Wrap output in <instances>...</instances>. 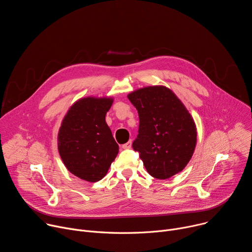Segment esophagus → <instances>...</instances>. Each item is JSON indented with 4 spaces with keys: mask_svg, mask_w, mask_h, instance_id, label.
<instances>
[{
    "mask_svg": "<svg viewBox=\"0 0 252 252\" xmlns=\"http://www.w3.org/2000/svg\"><path fill=\"white\" fill-rule=\"evenodd\" d=\"M130 148H131V140L127 141L126 143H125V145L122 146V149H124V150H129Z\"/></svg>",
    "mask_w": 252,
    "mask_h": 252,
    "instance_id": "1",
    "label": "esophagus"
}]
</instances>
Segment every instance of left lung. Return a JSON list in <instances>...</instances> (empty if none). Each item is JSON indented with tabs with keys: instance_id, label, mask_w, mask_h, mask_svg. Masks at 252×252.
I'll return each mask as SVG.
<instances>
[{
	"instance_id": "1",
	"label": "left lung",
	"mask_w": 252,
	"mask_h": 252,
	"mask_svg": "<svg viewBox=\"0 0 252 252\" xmlns=\"http://www.w3.org/2000/svg\"><path fill=\"white\" fill-rule=\"evenodd\" d=\"M139 118L132 149L148 172L166 179L189 162L196 146V126L185 104L164 86H151L127 94Z\"/></svg>"
}]
</instances>
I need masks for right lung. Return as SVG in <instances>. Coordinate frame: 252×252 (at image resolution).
Here are the masks:
<instances>
[{"mask_svg":"<svg viewBox=\"0 0 252 252\" xmlns=\"http://www.w3.org/2000/svg\"><path fill=\"white\" fill-rule=\"evenodd\" d=\"M111 96H87L71 104L58 133V150L66 169L83 181L95 183L106 174L119 145L105 123Z\"/></svg>","mask_w":252,"mask_h":252,"instance_id":"1","label":"right lung"}]
</instances>
